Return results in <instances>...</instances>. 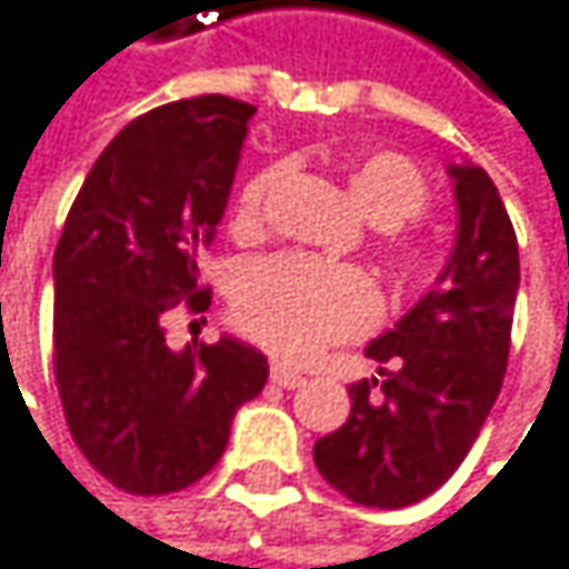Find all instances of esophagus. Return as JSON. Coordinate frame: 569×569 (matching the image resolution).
Here are the masks:
<instances>
[{"instance_id":"1","label":"esophagus","mask_w":569,"mask_h":569,"mask_svg":"<svg viewBox=\"0 0 569 569\" xmlns=\"http://www.w3.org/2000/svg\"><path fill=\"white\" fill-rule=\"evenodd\" d=\"M270 381H273L277 388L292 390L302 385V375H299V371H292V368H286V365H273V368H270Z\"/></svg>"}]
</instances>
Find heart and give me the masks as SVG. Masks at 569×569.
I'll return each mask as SVG.
<instances>
[{
    "mask_svg": "<svg viewBox=\"0 0 569 569\" xmlns=\"http://www.w3.org/2000/svg\"><path fill=\"white\" fill-rule=\"evenodd\" d=\"M283 169L270 166L243 184L237 201V224L253 228L263 201ZM348 191L368 221L400 228L423 214L430 188L423 172L397 156L371 152L348 166ZM381 312L375 283L355 267H329L306 257H273L250 263L233 292L237 326L283 358H309L322 345L365 332Z\"/></svg>",
    "mask_w": 569,
    "mask_h": 569,
    "instance_id": "obj_1",
    "label": "heart"
}]
</instances>
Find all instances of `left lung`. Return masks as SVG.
I'll return each instance as SVG.
<instances>
[{
	"label": "left lung",
	"mask_w": 569,
	"mask_h": 569,
	"mask_svg": "<svg viewBox=\"0 0 569 569\" xmlns=\"http://www.w3.org/2000/svg\"><path fill=\"white\" fill-rule=\"evenodd\" d=\"M456 243L430 292L365 355L381 381L348 388L351 413L312 459L368 508H407L459 469L501 390L518 296V237L486 169H446Z\"/></svg>",
	"instance_id": "1"
}]
</instances>
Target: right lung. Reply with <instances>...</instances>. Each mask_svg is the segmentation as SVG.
Wrapping results in <instances>:
<instances>
[{
    "instance_id": "right-lung-1",
    "label": "right lung",
    "mask_w": 569,
    "mask_h": 569,
    "mask_svg": "<svg viewBox=\"0 0 569 569\" xmlns=\"http://www.w3.org/2000/svg\"><path fill=\"white\" fill-rule=\"evenodd\" d=\"M257 110L221 93L132 120L80 184L54 250V378L68 430L117 489H188L224 456L231 420L270 375L247 341L166 345L162 316L211 306V247Z\"/></svg>"
}]
</instances>
